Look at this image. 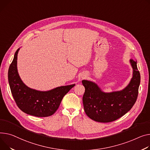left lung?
Wrapping results in <instances>:
<instances>
[{
    "mask_svg": "<svg viewBox=\"0 0 150 150\" xmlns=\"http://www.w3.org/2000/svg\"><path fill=\"white\" fill-rule=\"evenodd\" d=\"M133 68V77L128 86L120 91L105 93L91 81L83 80L85 92L83 103L85 113L92 120L110 122L120 118L131 110L138 95L141 75L137 61L129 60Z\"/></svg>",
    "mask_w": 150,
    "mask_h": 150,
    "instance_id": "obj_1",
    "label": "left lung"
}]
</instances>
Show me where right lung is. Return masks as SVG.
Masks as SVG:
<instances>
[{
    "label": "right lung",
    "mask_w": 150,
    "mask_h": 150,
    "mask_svg": "<svg viewBox=\"0 0 150 150\" xmlns=\"http://www.w3.org/2000/svg\"><path fill=\"white\" fill-rule=\"evenodd\" d=\"M18 48L8 69V82L18 107L24 113L37 117L52 115L58 108L64 96L74 87L71 84L39 91L26 86L19 76L17 67Z\"/></svg>",
    "instance_id": "add662e5"
}]
</instances>
